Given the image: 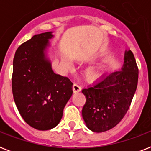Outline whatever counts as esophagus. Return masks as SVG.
I'll list each match as a JSON object with an SVG mask.
<instances>
[{"label":"esophagus","mask_w":151,"mask_h":151,"mask_svg":"<svg viewBox=\"0 0 151 151\" xmlns=\"http://www.w3.org/2000/svg\"><path fill=\"white\" fill-rule=\"evenodd\" d=\"M81 89V88L79 85L78 84H73V92H79Z\"/></svg>","instance_id":"obj_1"}]
</instances>
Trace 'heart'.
<instances>
[{"label":"heart","mask_w":151,"mask_h":151,"mask_svg":"<svg viewBox=\"0 0 151 151\" xmlns=\"http://www.w3.org/2000/svg\"><path fill=\"white\" fill-rule=\"evenodd\" d=\"M65 63L67 66H70V63L67 61H65ZM99 73H100V67L97 66H90L85 71V75H86V77L89 80H95V79H96L99 76Z\"/></svg>","instance_id":"b5f03b06"}]
</instances>
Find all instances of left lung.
<instances>
[{"instance_id":"8db88e82","label":"left lung","mask_w":151,"mask_h":151,"mask_svg":"<svg viewBox=\"0 0 151 151\" xmlns=\"http://www.w3.org/2000/svg\"><path fill=\"white\" fill-rule=\"evenodd\" d=\"M139 69L132 51L124 55V67L82 89L86 102L82 117L90 130L103 132L113 129L124 117L138 85Z\"/></svg>"}]
</instances>
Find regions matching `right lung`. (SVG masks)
Instances as JSON below:
<instances>
[{
    "label": "right lung",
    "mask_w": 151,
    "mask_h": 151,
    "mask_svg": "<svg viewBox=\"0 0 151 151\" xmlns=\"http://www.w3.org/2000/svg\"><path fill=\"white\" fill-rule=\"evenodd\" d=\"M52 32L34 35L15 52L12 78L13 98L25 122L37 130L59 124L72 96L70 79L56 74L44 54Z\"/></svg>",
    "instance_id": "1"
}]
</instances>
